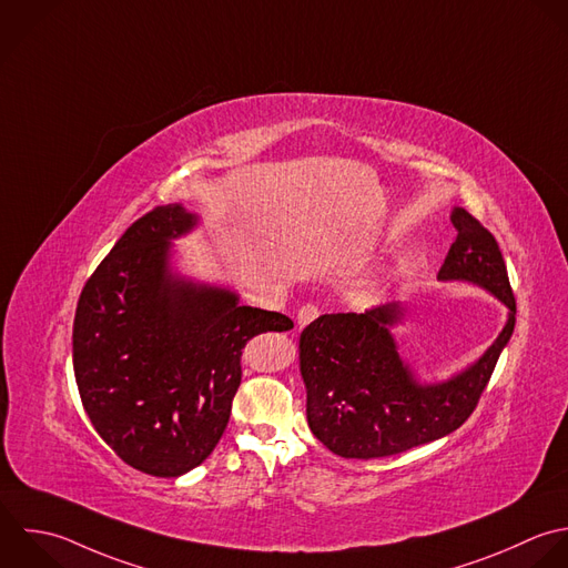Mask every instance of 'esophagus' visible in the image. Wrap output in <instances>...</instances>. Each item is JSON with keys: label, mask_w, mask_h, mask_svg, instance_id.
I'll use <instances>...</instances> for the list:
<instances>
[{"label": "esophagus", "mask_w": 568, "mask_h": 568, "mask_svg": "<svg viewBox=\"0 0 568 568\" xmlns=\"http://www.w3.org/2000/svg\"><path fill=\"white\" fill-rule=\"evenodd\" d=\"M314 318H318V307H316V305H303V307L298 310V314H296L298 327L310 325Z\"/></svg>", "instance_id": "esophagus-1"}]
</instances>
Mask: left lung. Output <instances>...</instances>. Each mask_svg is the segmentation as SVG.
Returning <instances> with one entry per match:
<instances>
[{
    "mask_svg": "<svg viewBox=\"0 0 568 568\" xmlns=\"http://www.w3.org/2000/svg\"><path fill=\"white\" fill-rule=\"evenodd\" d=\"M456 241L438 272L443 283H469L509 312L480 358L445 381H423L400 356L394 329L407 303L392 301L365 314H323L298 341L312 434L341 458H385L456 432L476 409L516 327V298L500 247L465 207H452Z\"/></svg>",
    "mask_w": 568,
    "mask_h": 568,
    "instance_id": "obj_1",
    "label": "left lung"
}]
</instances>
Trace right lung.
<instances>
[{
  "instance_id": "right-lung-1",
  "label": "right lung",
  "mask_w": 568,
  "mask_h": 568,
  "mask_svg": "<svg viewBox=\"0 0 568 568\" xmlns=\"http://www.w3.org/2000/svg\"><path fill=\"white\" fill-rule=\"evenodd\" d=\"M201 225L181 203L132 223L85 283L72 367L101 440L132 469L179 478L221 440L241 385V349L294 323L239 292L185 276L174 241Z\"/></svg>"
}]
</instances>
